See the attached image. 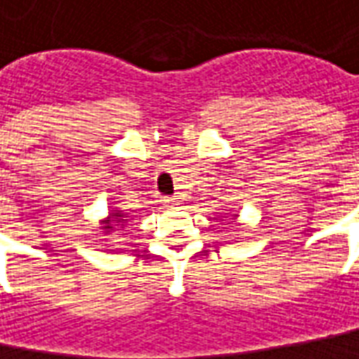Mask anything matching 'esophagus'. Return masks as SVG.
Returning <instances> with one entry per match:
<instances>
[{
    "mask_svg": "<svg viewBox=\"0 0 359 359\" xmlns=\"http://www.w3.org/2000/svg\"><path fill=\"white\" fill-rule=\"evenodd\" d=\"M164 203H166L168 207H177V205H179L180 201H179V198H177V196H170V198H166Z\"/></svg>",
    "mask_w": 359,
    "mask_h": 359,
    "instance_id": "34e87169",
    "label": "esophagus"
}]
</instances>
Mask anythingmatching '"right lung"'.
Returning a JSON list of instances; mask_svg holds the SVG:
<instances>
[{
    "label": "right lung",
    "mask_w": 359,
    "mask_h": 359,
    "mask_svg": "<svg viewBox=\"0 0 359 359\" xmlns=\"http://www.w3.org/2000/svg\"><path fill=\"white\" fill-rule=\"evenodd\" d=\"M133 221L134 217H128L126 212H122L120 209H110L108 210V215L100 221V229L104 235H110V233H114V231L124 229V226L128 225V223H133Z\"/></svg>",
    "instance_id": "1"
}]
</instances>
